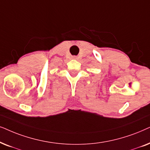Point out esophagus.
Here are the masks:
<instances>
[{
    "instance_id": "esophagus-1",
    "label": "esophagus",
    "mask_w": 150,
    "mask_h": 150,
    "mask_svg": "<svg viewBox=\"0 0 150 150\" xmlns=\"http://www.w3.org/2000/svg\"><path fill=\"white\" fill-rule=\"evenodd\" d=\"M72 59H78V57H77V56H73V57H72Z\"/></svg>"
}]
</instances>
